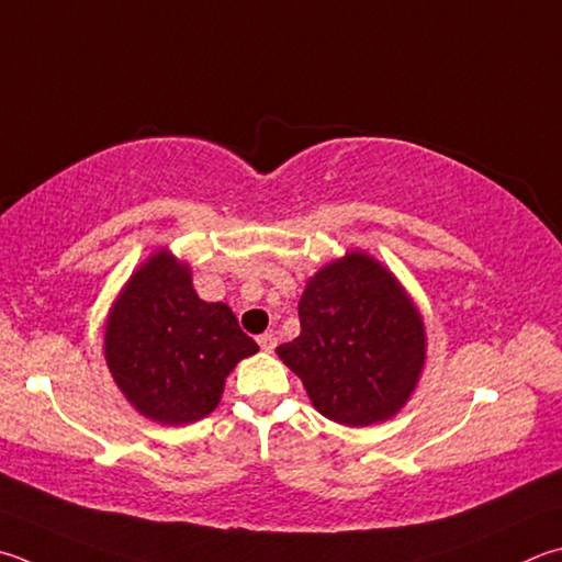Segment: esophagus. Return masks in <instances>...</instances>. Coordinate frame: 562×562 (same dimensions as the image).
Listing matches in <instances>:
<instances>
[{
  "label": "esophagus",
  "instance_id": "1",
  "mask_svg": "<svg viewBox=\"0 0 562 562\" xmlns=\"http://www.w3.org/2000/svg\"><path fill=\"white\" fill-rule=\"evenodd\" d=\"M258 344H260V349L262 351H274V346H278V336H274L272 331H265V334H260L258 336Z\"/></svg>",
  "mask_w": 562,
  "mask_h": 562
}]
</instances>
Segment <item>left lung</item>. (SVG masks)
Listing matches in <instances>:
<instances>
[{
    "label": "left lung",
    "mask_w": 562,
    "mask_h": 562,
    "mask_svg": "<svg viewBox=\"0 0 562 562\" xmlns=\"http://www.w3.org/2000/svg\"><path fill=\"white\" fill-rule=\"evenodd\" d=\"M302 331L278 346L312 405L329 420L366 427L393 417L425 366V324L395 274L351 250L310 278Z\"/></svg>",
    "instance_id": "left-lung-1"
}]
</instances>
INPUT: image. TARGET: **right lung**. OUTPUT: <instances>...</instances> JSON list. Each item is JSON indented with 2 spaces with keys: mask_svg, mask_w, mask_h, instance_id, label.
<instances>
[{
  "mask_svg": "<svg viewBox=\"0 0 562 562\" xmlns=\"http://www.w3.org/2000/svg\"><path fill=\"white\" fill-rule=\"evenodd\" d=\"M258 351L223 302H203L187 262L157 250L117 294L105 324V361L137 413L187 425L218 405L240 359Z\"/></svg>",
  "mask_w": 562,
  "mask_h": 562,
  "instance_id": "add662e5",
  "label": "right lung"
}]
</instances>
